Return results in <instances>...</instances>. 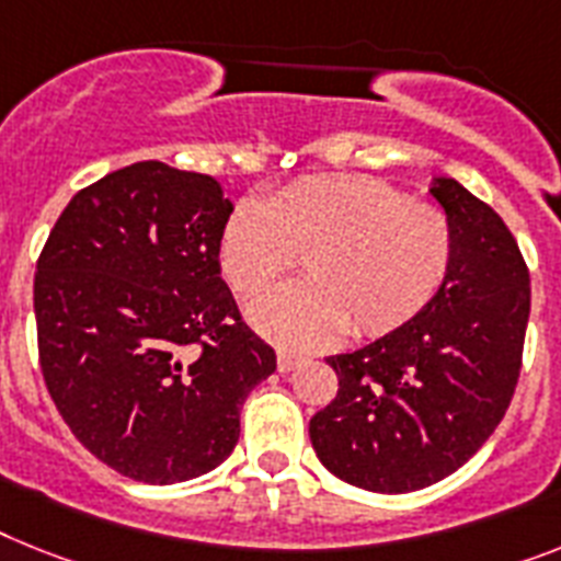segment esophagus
<instances>
[{
	"label": "esophagus",
	"mask_w": 561,
	"mask_h": 561,
	"mask_svg": "<svg viewBox=\"0 0 561 561\" xmlns=\"http://www.w3.org/2000/svg\"><path fill=\"white\" fill-rule=\"evenodd\" d=\"M300 364H304V355L289 353V350H280V353H277V369H280V373H291V369L300 367Z\"/></svg>",
	"instance_id": "1"
}]
</instances>
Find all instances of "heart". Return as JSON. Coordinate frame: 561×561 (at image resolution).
I'll return each instance as SVG.
<instances>
[{
  "instance_id": "heart-1",
  "label": "heart",
  "mask_w": 561,
  "mask_h": 561,
  "mask_svg": "<svg viewBox=\"0 0 561 561\" xmlns=\"http://www.w3.org/2000/svg\"><path fill=\"white\" fill-rule=\"evenodd\" d=\"M456 226L438 206L360 174L300 178L270 203L243 197L217 238L226 284L254 298L304 254L307 277L249 309L266 341L314 350L344 335L381 337L415 321L450 280Z\"/></svg>"
}]
</instances>
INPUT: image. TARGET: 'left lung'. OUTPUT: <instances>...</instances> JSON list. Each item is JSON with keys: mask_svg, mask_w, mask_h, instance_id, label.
Returning a JSON list of instances; mask_svg holds the SVG:
<instances>
[{"mask_svg": "<svg viewBox=\"0 0 561 561\" xmlns=\"http://www.w3.org/2000/svg\"><path fill=\"white\" fill-rule=\"evenodd\" d=\"M430 192L456 226L450 280L415 321L327 358L337 396L309 421L321 465L373 493L456 473L493 436L522 373L530 272L519 243L456 180Z\"/></svg>", "mask_w": 561, "mask_h": 561, "instance_id": "obj_1", "label": "left lung"}]
</instances>
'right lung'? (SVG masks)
<instances>
[{"mask_svg": "<svg viewBox=\"0 0 561 561\" xmlns=\"http://www.w3.org/2000/svg\"><path fill=\"white\" fill-rule=\"evenodd\" d=\"M229 211L215 178L142 160L73 194L36 261L45 387L82 447L134 481L215 470L277 367L220 277Z\"/></svg>", "mask_w": 561, "mask_h": 561, "instance_id": "1", "label": "right lung"}]
</instances>
